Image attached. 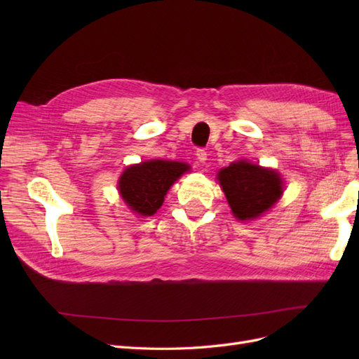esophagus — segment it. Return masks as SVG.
I'll use <instances>...</instances> for the list:
<instances>
[{
	"instance_id": "obj_1",
	"label": "esophagus",
	"mask_w": 359,
	"mask_h": 359,
	"mask_svg": "<svg viewBox=\"0 0 359 359\" xmlns=\"http://www.w3.org/2000/svg\"><path fill=\"white\" fill-rule=\"evenodd\" d=\"M206 151L205 149H202V148H199V149H196V157H198V160L201 161V163H205L206 161Z\"/></svg>"
}]
</instances>
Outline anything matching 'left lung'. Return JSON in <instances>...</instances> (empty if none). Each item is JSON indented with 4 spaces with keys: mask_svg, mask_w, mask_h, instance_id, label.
<instances>
[{
    "mask_svg": "<svg viewBox=\"0 0 359 359\" xmlns=\"http://www.w3.org/2000/svg\"><path fill=\"white\" fill-rule=\"evenodd\" d=\"M235 219L253 220L268 211L283 194L278 172L245 160L231 163L217 173Z\"/></svg>",
    "mask_w": 359,
    "mask_h": 359,
    "instance_id": "left-lung-1",
    "label": "left lung"
}]
</instances>
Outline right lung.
Masks as SVG:
<instances>
[{"label": "right lung", "mask_w": 359, "mask_h": 359, "mask_svg": "<svg viewBox=\"0 0 359 359\" xmlns=\"http://www.w3.org/2000/svg\"><path fill=\"white\" fill-rule=\"evenodd\" d=\"M187 170L190 166L182 161H142L123 172L118 181V190L130 210L137 215L149 217L163 205L172 184Z\"/></svg>", "instance_id": "1"}]
</instances>
